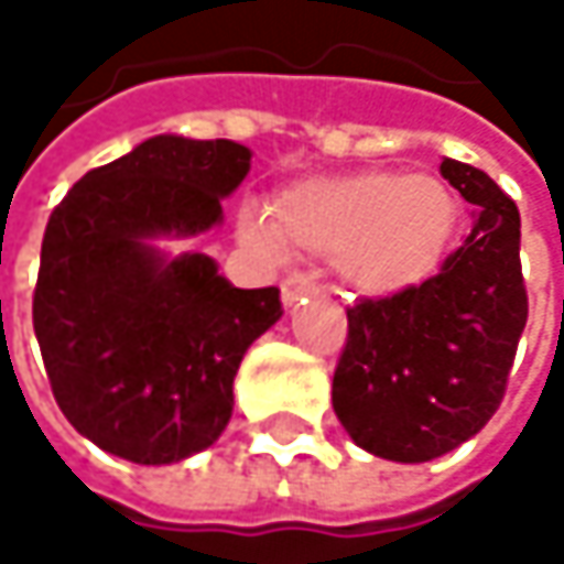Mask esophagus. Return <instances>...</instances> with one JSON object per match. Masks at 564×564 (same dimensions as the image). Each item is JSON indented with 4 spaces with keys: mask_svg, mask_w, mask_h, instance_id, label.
<instances>
[{
    "mask_svg": "<svg viewBox=\"0 0 564 564\" xmlns=\"http://www.w3.org/2000/svg\"><path fill=\"white\" fill-rule=\"evenodd\" d=\"M310 290H316V283L310 281V278H303V274H290V278H283L281 283V296H283V306H293L303 293H310Z\"/></svg>",
    "mask_w": 564,
    "mask_h": 564,
    "instance_id": "1",
    "label": "esophagus"
}]
</instances>
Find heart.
Masks as SVG:
<instances>
[{
    "label": "heart",
    "mask_w": 564,
    "mask_h": 564,
    "mask_svg": "<svg viewBox=\"0 0 564 564\" xmlns=\"http://www.w3.org/2000/svg\"><path fill=\"white\" fill-rule=\"evenodd\" d=\"M457 198L434 175L362 170L283 188L274 212H245L241 235L264 254L333 258L362 296H398L427 281L457 231Z\"/></svg>",
    "instance_id": "1"
}]
</instances>
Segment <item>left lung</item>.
I'll list each match as a JSON object with an SVG mask.
<instances>
[{"instance_id": "obj_1", "label": "left lung", "mask_w": 564, "mask_h": 564, "mask_svg": "<svg viewBox=\"0 0 564 564\" xmlns=\"http://www.w3.org/2000/svg\"><path fill=\"white\" fill-rule=\"evenodd\" d=\"M441 175L474 205L470 238L437 278L346 310L333 376L349 437L394 464L444 457L494 417L529 316L516 202L467 163L444 160Z\"/></svg>"}]
</instances>
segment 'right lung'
Instances as JSON below:
<instances>
[{
  "mask_svg": "<svg viewBox=\"0 0 564 564\" xmlns=\"http://www.w3.org/2000/svg\"><path fill=\"white\" fill-rule=\"evenodd\" d=\"M251 170L235 140L160 133L90 170L48 218L32 319L64 417L100 451L163 467L212 447L235 376L283 316L281 290H241L215 258L170 254L225 221Z\"/></svg>",
  "mask_w": 564,
  "mask_h": 564,
  "instance_id": "1",
  "label": "right lung"
}]
</instances>
